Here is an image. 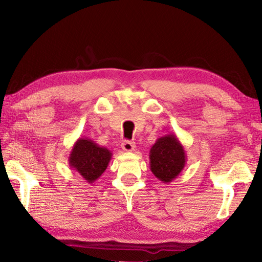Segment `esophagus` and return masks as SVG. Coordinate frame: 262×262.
<instances>
[{"label": "esophagus", "instance_id": "obj_1", "mask_svg": "<svg viewBox=\"0 0 262 262\" xmlns=\"http://www.w3.org/2000/svg\"><path fill=\"white\" fill-rule=\"evenodd\" d=\"M121 147H122V149H124L125 152H132V151H134L136 145H135L134 142L124 141V142H122V144H121Z\"/></svg>", "mask_w": 262, "mask_h": 262}]
</instances>
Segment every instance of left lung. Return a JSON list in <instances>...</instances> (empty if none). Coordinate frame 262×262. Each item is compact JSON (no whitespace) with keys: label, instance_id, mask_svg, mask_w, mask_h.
<instances>
[{"label":"left lung","instance_id":"left-lung-1","mask_svg":"<svg viewBox=\"0 0 262 262\" xmlns=\"http://www.w3.org/2000/svg\"><path fill=\"white\" fill-rule=\"evenodd\" d=\"M187 155L176 134L160 137L149 149V168L160 181L169 183L180 174Z\"/></svg>","mask_w":262,"mask_h":262}]
</instances>
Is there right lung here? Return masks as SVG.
Listing matches in <instances>:
<instances>
[{"label":"right lung","instance_id":"1","mask_svg":"<svg viewBox=\"0 0 262 262\" xmlns=\"http://www.w3.org/2000/svg\"><path fill=\"white\" fill-rule=\"evenodd\" d=\"M113 153L90 138H79L69 157V164L89 183L98 180L107 169Z\"/></svg>","mask_w":262,"mask_h":262}]
</instances>
